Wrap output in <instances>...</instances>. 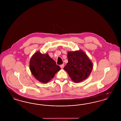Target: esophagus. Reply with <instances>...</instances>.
I'll use <instances>...</instances> for the list:
<instances>
[{
  "instance_id": "obj_1",
  "label": "esophagus",
  "mask_w": 121,
  "mask_h": 121,
  "mask_svg": "<svg viewBox=\"0 0 121 121\" xmlns=\"http://www.w3.org/2000/svg\"><path fill=\"white\" fill-rule=\"evenodd\" d=\"M64 64H62V65H61L60 66V68H61V69H63V68H64Z\"/></svg>"
}]
</instances>
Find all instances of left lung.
Returning a JSON list of instances; mask_svg holds the SVG:
<instances>
[{"label": "left lung", "instance_id": "8db88e82", "mask_svg": "<svg viewBox=\"0 0 121 121\" xmlns=\"http://www.w3.org/2000/svg\"><path fill=\"white\" fill-rule=\"evenodd\" d=\"M68 58V63L63 69L68 73L72 81L78 83L88 77L93 65L84 52L82 50L69 52Z\"/></svg>", "mask_w": 121, "mask_h": 121}]
</instances>
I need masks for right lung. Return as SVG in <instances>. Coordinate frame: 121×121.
I'll return each mask as SVG.
<instances>
[{"mask_svg":"<svg viewBox=\"0 0 121 121\" xmlns=\"http://www.w3.org/2000/svg\"><path fill=\"white\" fill-rule=\"evenodd\" d=\"M29 63L30 71L35 78L44 83L51 80L61 69L47 53L43 54L36 52L31 58Z\"/></svg>","mask_w":121,"mask_h":121,"instance_id":"1","label":"right lung"}]
</instances>
